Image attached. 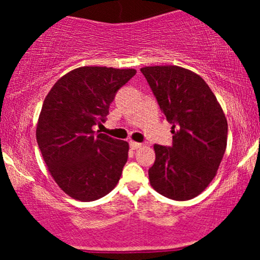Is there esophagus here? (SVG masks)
Here are the masks:
<instances>
[{
	"mask_svg": "<svg viewBox=\"0 0 260 260\" xmlns=\"http://www.w3.org/2000/svg\"><path fill=\"white\" fill-rule=\"evenodd\" d=\"M142 143H138V142H134V140H129V147L131 149H133V150H136V149H139L142 147Z\"/></svg>",
	"mask_w": 260,
	"mask_h": 260,
	"instance_id": "1",
	"label": "esophagus"
}]
</instances>
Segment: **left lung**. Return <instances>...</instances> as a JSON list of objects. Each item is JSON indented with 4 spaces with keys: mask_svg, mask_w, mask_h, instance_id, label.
I'll use <instances>...</instances> for the list:
<instances>
[{
    "mask_svg": "<svg viewBox=\"0 0 260 260\" xmlns=\"http://www.w3.org/2000/svg\"><path fill=\"white\" fill-rule=\"evenodd\" d=\"M166 120L171 148L155 144L151 187L174 201L196 198L217 174L228 144V120L201 76L180 66L140 68Z\"/></svg>",
    "mask_w": 260,
    "mask_h": 260,
    "instance_id": "8db88e82",
    "label": "left lung"
}]
</instances>
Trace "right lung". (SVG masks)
Returning a JSON list of instances; mask_svg holds the SVG:
<instances>
[{
	"label": "right lung",
	"instance_id": "1",
	"mask_svg": "<svg viewBox=\"0 0 260 260\" xmlns=\"http://www.w3.org/2000/svg\"><path fill=\"white\" fill-rule=\"evenodd\" d=\"M133 68L79 67L62 76L45 98L37 126V140L50 175L57 186L80 202L109 194L120 181L128 159L124 140L96 133L121 86Z\"/></svg>",
	"mask_w": 260,
	"mask_h": 260
}]
</instances>
